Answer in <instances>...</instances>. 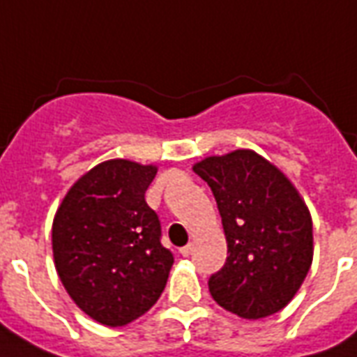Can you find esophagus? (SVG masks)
I'll use <instances>...</instances> for the list:
<instances>
[{"label":"esophagus","mask_w":357,"mask_h":357,"mask_svg":"<svg viewBox=\"0 0 357 357\" xmlns=\"http://www.w3.org/2000/svg\"><path fill=\"white\" fill-rule=\"evenodd\" d=\"M181 255L182 257H190V255H192V245L181 247Z\"/></svg>","instance_id":"34e87169"}]
</instances>
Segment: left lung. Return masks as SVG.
<instances>
[{
  "label": "left lung",
  "mask_w": 357,
  "mask_h": 357,
  "mask_svg": "<svg viewBox=\"0 0 357 357\" xmlns=\"http://www.w3.org/2000/svg\"><path fill=\"white\" fill-rule=\"evenodd\" d=\"M222 217L228 257L209 278L218 306L243 319L285 308L312 266L310 211L274 163L253 150L197 161Z\"/></svg>",
  "instance_id": "1"
}]
</instances>
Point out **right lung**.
<instances>
[{
	"mask_svg": "<svg viewBox=\"0 0 357 357\" xmlns=\"http://www.w3.org/2000/svg\"><path fill=\"white\" fill-rule=\"evenodd\" d=\"M155 173L131 160L102 161L74 182L54 215L56 274L70 298L108 327L146 314L175 262L144 199Z\"/></svg>",
	"mask_w": 357,
	"mask_h": 357,
	"instance_id": "obj_1",
	"label": "right lung"
}]
</instances>
